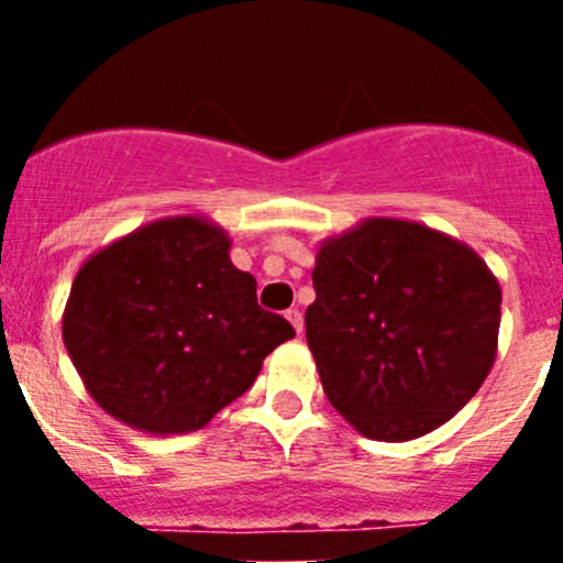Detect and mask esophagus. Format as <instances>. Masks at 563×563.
Here are the masks:
<instances>
[{
    "label": "esophagus",
    "instance_id": "esophagus-1",
    "mask_svg": "<svg viewBox=\"0 0 563 563\" xmlns=\"http://www.w3.org/2000/svg\"><path fill=\"white\" fill-rule=\"evenodd\" d=\"M287 321H290V324L296 327L298 335H301V330H305V316H301V310H298V307L287 310Z\"/></svg>",
    "mask_w": 563,
    "mask_h": 563
}]
</instances>
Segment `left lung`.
I'll return each instance as SVG.
<instances>
[{
	"mask_svg": "<svg viewBox=\"0 0 563 563\" xmlns=\"http://www.w3.org/2000/svg\"><path fill=\"white\" fill-rule=\"evenodd\" d=\"M307 343L327 400L363 437L440 429L496 361L501 290L449 233L369 217L318 245Z\"/></svg>",
	"mask_w": 563,
	"mask_h": 563,
	"instance_id": "left-lung-1",
	"label": "left lung"
}]
</instances>
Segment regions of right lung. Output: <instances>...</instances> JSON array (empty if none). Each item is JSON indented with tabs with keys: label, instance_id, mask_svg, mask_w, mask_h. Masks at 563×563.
<instances>
[{
	"label": "right lung",
	"instance_id": "obj_1",
	"mask_svg": "<svg viewBox=\"0 0 563 563\" xmlns=\"http://www.w3.org/2000/svg\"><path fill=\"white\" fill-rule=\"evenodd\" d=\"M217 222L186 213L141 225L76 273L62 335L84 389L123 426L188 434L245 395L296 335L256 305Z\"/></svg>",
	"mask_w": 563,
	"mask_h": 563
}]
</instances>
